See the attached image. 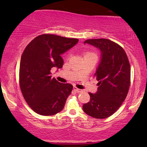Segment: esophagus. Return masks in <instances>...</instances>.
<instances>
[{
    "instance_id": "1",
    "label": "esophagus",
    "mask_w": 147,
    "mask_h": 147,
    "mask_svg": "<svg viewBox=\"0 0 147 147\" xmlns=\"http://www.w3.org/2000/svg\"><path fill=\"white\" fill-rule=\"evenodd\" d=\"M73 89H74V90H75L77 92H83V90H81V89L77 88V87H74V88H73Z\"/></svg>"
}]
</instances>
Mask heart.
<instances>
[{"mask_svg":"<svg viewBox=\"0 0 147 147\" xmlns=\"http://www.w3.org/2000/svg\"><path fill=\"white\" fill-rule=\"evenodd\" d=\"M87 55H95V53H93V52H86L85 53V56H87ZM68 56L69 57L70 56V55H68Z\"/></svg>","mask_w":147,"mask_h":147,"instance_id":"obj_1","label":"heart"}]
</instances>
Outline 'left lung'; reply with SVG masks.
I'll list each match as a JSON object with an SVG mask.
<instances>
[{"label": "left lung", "mask_w": 147, "mask_h": 147, "mask_svg": "<svg viewBox=\"0 0 147 147\" xmlns=\"http://www.w3.org/2000/svg\"><path fill=\"white\" fill-rule=\"evenodd\" d=\"M84 43L100 49L102 60L95 73L98 81L95 94L89 92L90 101L83 110L90 117H110L125 100L131 84V66L125 51L117 43L106 38L88 39Z\"/></svg>", "instance_id": "8db88e82"}]
</instances>
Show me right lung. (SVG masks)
<instances>
[{
  "instance_id": "obj_1",
  "label": "right lung",
  "mask_w": 147,
  "mask_h": 147,
  "mask_svg": "<svg viewBox=\"0 0 147 147\" xmlns=\"http://www.w3.org/2000/svg\"><path fill=\"white\" fill-rule=\"evenodd\" d=\"M79 39L50 34L35 37L21 56L19 85L25 102L36 113L53 115L63 110L73 86L51 78L54 67L61 68V55L77 44Z\"/></svg>"
}]
</instances>
